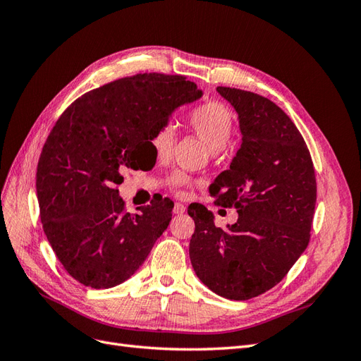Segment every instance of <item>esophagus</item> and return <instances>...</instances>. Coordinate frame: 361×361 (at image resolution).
Returning a JSON list of instances; mask_svg holds the SVG:
<instances>
[{
  "label": "esophagus",
  "instance_id": "obj_1",
  "mask_svg": "<svg viewBox=\"0 0 361 361\" xmlns=\"http://www.w3.org/2000/svg\"><path fill=\"white\" fill-rule=\"evenodd\" d=\"M185 211H187V207H185V204H182V203H176L174 204V209H173V212L174 214H183Z\"/></svg>",
  "mask_w": 361,
  "mask_h": 361
}]
</instances>
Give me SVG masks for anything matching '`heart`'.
<instances>
[{"label": "heart", "mask_w": 361, "mask_h": 361, "mask_svg": "<svg viewBox=\"0 0 361 361\" xmlns=\"http://www.w3.org/2000/svg\"><path fill=\"white\" fill-rule=\"evenodd\" d=\"M187 123L194 134H197L212 152H220L227 145L233 129V116L228 108L218 102L209 101L200 104L188 113ZM176 143V134L171 125L158 126L150 137V146L158 158H169ZM192 179L185 171H173L167 178L169 187L182 192Z\"/></svg>", "instance_id": "obj_1"}]
</instances>
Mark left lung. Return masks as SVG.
I'll return each instance as SVG.
<instances>
[{"mask_svg":"<svg viewBox=\"0 0 361 361\" xmlns=\"http://www.w3.org/2000/svg\"><path fill=\"white\" fill-rule=\"evenodd\" d=\"M216 92L236 110L243 143L209 192L236 207L238 221L223 231L211 211L191 204L190 259L203 285L243 301L274 288L307 248L316 178L307 145L280 106L253 92Z\"/></svg>","mask_w":361,"mask_h":361,"instance_id":"obj_1","label":"left lung"}]
</instances>
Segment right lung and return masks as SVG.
<instances>
[{"mask_svg": "<svg viewBox=\"0 0 361 361\" xmlns=\"http://www.w3.org/2000/svg\"><path fill=\"white\" fill-rule=\"evenodd\" d=\"M199 97L182 75L137 73L82 94L52 128L36 174L40 220L60 264L81 285L123 283L167 228L169 199L129 214L117 185L125 169L138 170L154 130Z\"/></svg>", "mask_w": 361, "mask_h": 361, "instance_id": "1", "label": "right lung"}]
</instances>
